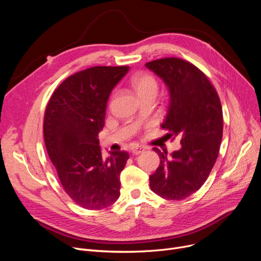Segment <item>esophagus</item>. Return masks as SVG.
I'll use <instances>...</instances> for the list:
<instances>
[{
  "label": "esophagus",
  "instance_id": "1",
  "mask_svg": "<svg viewBox=\"0 0 261 261\" xmlns=\"http://www.w3.org/2000/svg\"><path fill=\"white\" fill-rule=\"evenodd\" d=\"M144 151H145V148H144L143 146L136 145V146H133V147L131 148V153L134 154V155H138V154H140V153H143Z\"/></svg>",
  "mask_w": 261,
  "mask_h": 261
}]
</instances>
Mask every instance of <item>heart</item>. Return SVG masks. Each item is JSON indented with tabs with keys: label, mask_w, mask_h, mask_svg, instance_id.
<instances>
[{
	"label": "heart",
	"mask_w": 261,
	"mask_h": 261,
	"mask_svg": "<svg viewBox=\"0 0 261 261\" xmlns=\"http://www.w3.org/2000/svg\"><path fill=\"white\" fill-rule=\"evenodd\" d=\"M131 86L139 97L146 94L158 92V82L149 74H136L131 79Z\"/></svg>",
	"instance_id": "heart-1"
}]
</instances>
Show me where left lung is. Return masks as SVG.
Wrapping results in <instances>:
<instances>
[{"mask_svg": "<svg viewBox=\"0 0 261 261\" xmlns=\"http://www.w3.org/2000/svg\"><path fill=\"white\" fill-rule=\"evenodd\" d=\"M169 91V107L161 127L181 138V149L158 152L161 163L149 176L151 190L167 200H182L204 184L215 165L223 133L217 91L197 66L180 58L146 63Z\"/></svg>", "mask_w": 261, "mask_h": 261, "instance_id": "obj_1", "label": "left lung"}]
</instances>
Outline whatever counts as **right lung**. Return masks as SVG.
<instances>
[{"instance_id":"1","label":"right lung","mask_w":261,"mask_h":261,"mask_svg":"<svg viewBox=\"0 0 261 261\" xmlns=\"http://www.w3.org/2000/svg\"><path fill=\"white\" fill-rule=\"evenodd\" d=\"M129 66H93L56 89L47 103L43 134L48 156L65 193L81 207L101 210L119 198V175L129 153L103 158L98 133L114 87Z\"/></svg>"}]
</instances>
